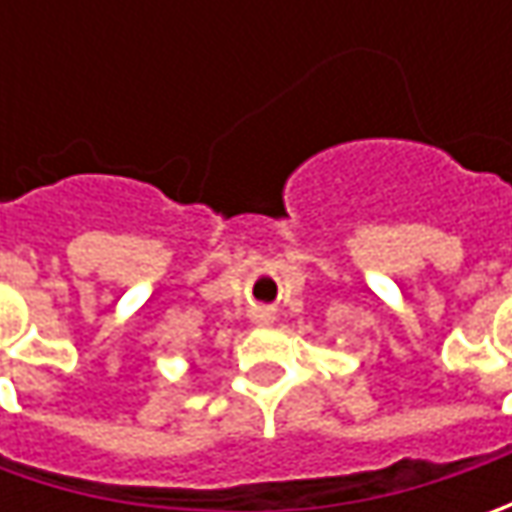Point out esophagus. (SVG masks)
Instances as JSON below:
<instances>
[{"label": "esophagus", "mask_w": 512, "mask_h": 512, "mask_svg": "<svg viewBox=\"0 0 512 512\" xmlns=\"http://www.w3.org/2000/svg\"><path fill=\"white\" fill-rule=\"evenodd\" d=\"M270 319H273V316H270V310H265V307H256V310H253V322H259V325H267Z\"/></svg>", "instance_id": "1"}]
</instances>
